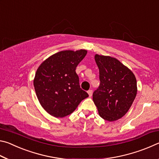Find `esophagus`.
<instances>
[{"label":"esophagus","mask_w":159,"mask_h":159,"mask_svg":"<svg viewBox=\"0 0 159 159\" xmlns=\"http://www.w3.org/2000/svg\"><path fill=\"white\" fill-rule=\"evenodd\" d=\"M88 95H89V96L91 97V96H92V95H93V90H89L88 91Z\"/></svg>","instance_id":"1"}]
</instances>
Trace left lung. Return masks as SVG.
<instances>
[{
	"label": "left lung",
	"mask_w": 159,
	"mask_h": 159,
	"mask_svg": "<svg viewBox=\"0 0 159 159\" xmlns=\"http://www.w3.org/2000/svg\"><path fill=\"white\" fill-rule=\"evenodd\" d=\"M95 60L100 83L93 93V102L102 118L114 121L128 112L135 98V76L116 58L96 55Z\"/></svg>",
	"instance_id": "obj_1"
}]
</instances>
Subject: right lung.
<instances>
[{"mask_svg":"<svg viewBox=\"0 0 159 159\" xmlns=\"http://www.w3.org/2000/svg\"><path fill=\"white\" fill-rule=\"evenodd\" d=\"M85 50L61 51L48 58L37 69L34 85L37 98L48 114L57 118L71 114L88 94L80 88L76 66Z\"/></svg>","mask_w":159,"mask_h":159,"instance_id":"right-lung-1","label":"right lung"}]
</instances>
